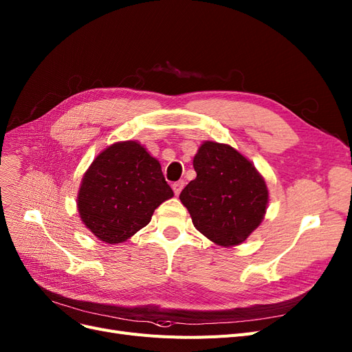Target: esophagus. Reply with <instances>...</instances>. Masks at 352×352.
<instances>
[{
	"label": "esophagus",
	"mask_w": 352,
	"mask_h": 352,
	"mask_svg": "<svg viewBox=\"0 0 352 352\" xmlns=\"http://www.w3.org/2000/svg\"><path fill=\"white\" fill-rule=\"evenodd\" d=\"M172 188H173V192H175V195H179V193L182 192V189L185 188V182L184 180H179V182H175V184L172 185Z\"/></svg>",
	"instance_id": "obj_1"
}]
</instances>
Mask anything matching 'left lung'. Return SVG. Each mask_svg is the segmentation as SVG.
<instances>
[{
	"label": "left lung",
	"mask_w": 352,
	"mask_h": 352,
	"mask_svg": "<svg viewBox=\"0 0 352 352\" xmlns=\"http://www.w3.org/2000/svg\"><path fill=\"white\" fill-rule=\"evenodd\" d=\"M197 177L180 193L199 233L223 248L237 246L263 221L270 190L254 164L228 144L204 141L193 157Z\"/></svg>",
	"instance_id": "1"
}]
</instances>
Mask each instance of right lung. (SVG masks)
<instances>
[{
  "label": "right lung",
  "instance_id": "add662e5",
  "mask_svg": "<svg viewBox=\"0 0 352 352\" xmlns=\"http://www.w3.org/2000/svg\"><path fill=\"white\" fill-rule=\"evenodd\" d=\"M173 198L159 160L138 141L109 145L81 179L77 210L82 224L109 245L124 243Z\"/></svg>",
  "mask_w": 352,
  "mask_h": 352
}]
</instances>
